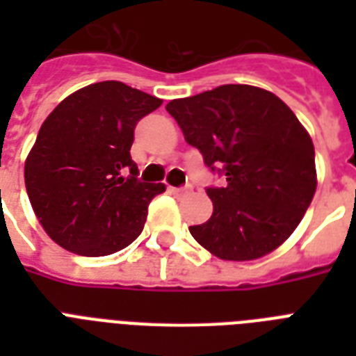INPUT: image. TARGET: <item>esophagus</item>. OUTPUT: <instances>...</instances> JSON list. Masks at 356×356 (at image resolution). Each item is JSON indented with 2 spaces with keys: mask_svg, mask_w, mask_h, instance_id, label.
<instances>
[{
  "mask_svg": "<svg viewBox=\"0 0 356 356\" xmlns=\"http://www.w3.org/2000/svg\"><path fill=\"white\" fill-rule=\"evenodd\" d=\"M168 190H170L173 195H177V197H183V195L190 194V188H177V186H168Z\"/></svg>",
  "mask_w": 356,
  "mask_h": 356,
  "instance_id": "obj_1",
  "label": "esophagus"
}]
</instances>
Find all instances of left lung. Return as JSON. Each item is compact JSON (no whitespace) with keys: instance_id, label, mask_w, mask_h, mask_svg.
I'll use <instances>...</instances> for the list:
<instances>
[{"instance_id":"1","label":"left lung","mask_w":356,"mask_h":356,"mask_svg":"<svg viewBox=\"0 0 356 356\" xmlns=\"http://www.w3.org/2000/svg\"><path fill=\"white\" fill-rule=\"evenodd\" d=\"M184 140L223 186H207L212 216L190 234L223 260H253L279 248L316 192L314 145L275 94L222 85L166 105Z\"/></svg>"}]
</instances>
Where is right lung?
<instances>
[{
    "label": "right lung",
    "mask_w": 356,
    "mask_h": 356,
    "mask_svg": "<svg viewBox=\"0 0 356 356\" xmlns=\"http://www.w3.org/2000/svg\"><path fill=\"white\" fill-rule=\"evenodd\" d=\"M162 99L120 81L74 92L42 123L25 161V188L53 242L83 257L127 248L164 184L144 183L131 159L134 127Z\"/></svg>",
    "instance_id": "right-lung-1"
}]
</instances>
